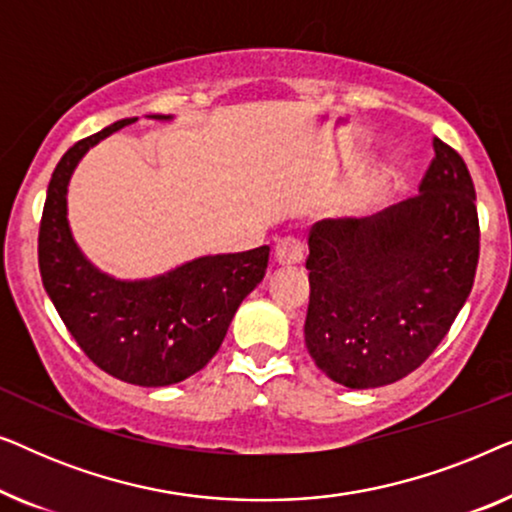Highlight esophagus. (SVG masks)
I'll return each instance as SVG.
<instances>
[{
    "instance_id": "esophagus-1",
    "label": "esophagus",
    "mask_w": 512,
    "mask_h": 512,
    "mask_svg": "<svg viewBox=\"0 0 512 512\" xmlns=\"http://www.w3.org/2000/svg\"><path fill=\"white\" fill-rule=\"evenodd\" d=\"M305 256V244L298 237H284L275 249V261L279 265H298Z\"/></svg>"
}]
</instances>
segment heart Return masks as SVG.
Returning <instances> with one entry per match:
<instances>
[{
  "label": "heart",
  "instance_id": "heart-1",
  "mask_svg": "<svg viewBox=\"0 0 512 512\" xmlns=\"http://www.w3.org/2000/svg\"><path fill=\"white\" fill-rule=\"evenodd\" d=\"M373 191H375V184H370V186L366 188V198H370V195H373Z\"/></svg>",
  "mask_w": 512,
  "mask_h": 512
}]
</instances>
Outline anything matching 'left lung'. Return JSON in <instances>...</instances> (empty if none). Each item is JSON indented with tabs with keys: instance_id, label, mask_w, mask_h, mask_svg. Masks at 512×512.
<instances>
[{
	"instance_id": "obj_1",
	"label": "left lung",
	"mask_w": 512,
	"mask_h": 512,
	"mask_svg": "<svg viewBox=\"0 0 512 512\" xmlns=\"http://www.w3.org/2000/svg\"><path fill=\"white\" fill-rule=\"evenodd\" d=\"M419 195L363 219L310 230L305 345L349 389L398 382L429 359L473 289L480 256L464 158L433 139Z\"/></svg>"
}]
</instances>
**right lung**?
<instances>
[{
    "instance_id": "add662e5",
    "label": "right lung",
    "mask_w": 512,
    "mask_h": 512,
    "mask_svg": "<svg viewBox=\"0 0 512 512\" xmlns=\"http://www.w3.org/2000/svg\"><path fill=\"white\" fill-rule=\"evenodd\" d=\"M135 121H116L60 158L39 226V270L67 331L97 368L139 387H167L198 373L219 352L237 307L261 284L270 247L200 256L132 282L97 270L69 228L67 186L90 146Z\"/></svg>"
}]
</instances>
